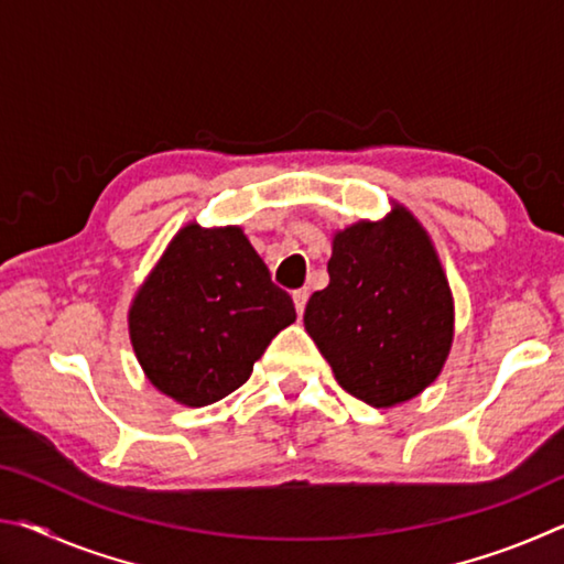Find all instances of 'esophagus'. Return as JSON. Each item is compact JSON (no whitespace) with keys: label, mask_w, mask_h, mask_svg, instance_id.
<instances>
[{"label":"esophagus","mask_w":564,"mask_h":564,"mask_svg":"<svg viewBox=\"0 0 564 564\" xmlns=\"http://www.w3.org/2000/svg\"><path fill=\"white\" fill-rule=\"evenodd\" d=\"M308 289H299V291H293V303H295V311H299V316H303V311H305V303H308Z\"/></svg>","instance_id":"obj_1"}]
</instances>
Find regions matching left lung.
Masks as SVG:
<instances>
[{
    "label": "left lung",
    "instance_id": "obj_1",
    "mask_svg": "<svg viewBox=\"0 0 564 564\" xmlns=\"http://www.w3.org/2000/svg\"><path fill=\"white\" fill-rule=\"evenodd\" d=\"M330 283L303 323L338 386L373 408L403 403L441 373L453 340V295L433 243L398 206L333 238Z\"/></svg>",
    "mask_w": 564,
    "mask_h": 564
}]
</instances>
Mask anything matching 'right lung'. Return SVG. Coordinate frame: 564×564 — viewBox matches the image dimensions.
<instances>
[{"label": "right lung", "instance_id": "add662e5", "mask_svg": "<svg viewBox=\"0 0 564 564\" xmlns=\"http://www.w3.org/2000/svg\"><path fill=\"white\" fill-rule=\"evenodd\" d=\"M295 321L241 228L186 226L133 299L129 333L147 378L202 408L234 393Z\"/></svg>", "mask_w": 564, "mask_h": 564}]
</instances>
